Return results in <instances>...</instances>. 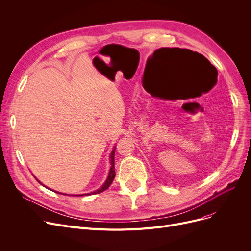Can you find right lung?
Here are the masks:
<instances>
[{"mask_svg":"<svg viewBox=\"0 0 251 251\" xmlns=\"http://www.w3.org/2000/svg\"><path fill=\"white\" fill-rule=\"evenodd\" d=\"M115 151H116V148H114V150L112 151V152H111V156H110V161H111V169H110V172H109V175H108V178H107V180H105V182L103 183V185L100 187V188H99L98 190H96V191H94V192H90V193H85V194H78L77 196H85V195H90V194H97V193H100V192H102V191H104V190H107L109 187H110V185L112 184V182H113V180H114V178H115V167H114V165H115V160H114V157H115ZM37 180V179H36ZM38 181V180H37ZM39 182V181H38ZM41 183V182H39ZM59 193V192H58ZM61 194H64V193H61ZM64 195H69V194H64Z\"/></svg>","mask_w":251,"mask_h":251,"instance_id":"1","label":"right lung"}]
</instances>
